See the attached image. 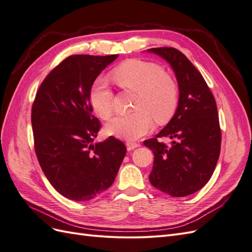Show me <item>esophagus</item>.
Returning <instances> with one entry per match:
<instances>
[{"label":"esophagus","mask_w":252,"mask_h":252,"mask_svg":"<svg viewBox=\"0 0 252 252\" xmlns=\"http://www.w3.org/2000/svg\"><path fill=\"white\" fill-rule=\"evenodd\" d=\"M126 147H127V150H133L134 148L140 147V144L139 143H133V142H127Z\"/></svg>","instance_id":"obj_1"}]
</instances>
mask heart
<instances>
[{"label": "heart", "mask_w": 252, "mask_h": 252, "mask_svg": "<svg viewBox=\"0 0 252 252\" xmlns=\"http://www.w3.org/2000/svg\"><path fill=\"white\" fill-rule=\"evenodd\" d=\"M118 85L135 93L134 112L113 118L106 126L111 135L136 140L155 126L168 122L177 109L179 91L175 82L158 65L143 60H129L113 72ZM90 104L104 120L112 114V91L105 79L97 80L90 90Z\"/></svg>", "instance_id": "1"}]
</instances>
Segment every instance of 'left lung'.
I'll list each match as a JSON object with an SVG mask.
<instances>
[{
  "mask_svg": "<svg viewBox=\"0 0 252 252\" xmlns=\"http://www.w3.org/2000/svg\"><path fill=\"white\" fill-rule=\"evenodd\" d=\"M170 65L179 86L173 117L156 138L144 141L152 150L151 185L171 196H186L203 188L216 169L220 150L218 108L202 74L181 51L172 47L150 48ZM173 139L170 148L157 137Z\"/></svg>",
  "mask_w": 252,
  "mask_h": 252,
  "instance_id": "1",
  "label": "left lung"
}]
</instances>
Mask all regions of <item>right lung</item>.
Masks as SVG:
<instances>
[{
    "label": "right lung",
    "mask_w": 252,
    "mask_h": 252,
    "mask_svg": "<svg viewBox=\"0 0 252 252\" xmlns=\"http://www.w3.org/2000/svg\"><path fill=\"white\" fill-rule=\"evenodd\" d=\"M118 55H75L41 84L32 110L35 154L52 187L67 199L85 202L108 189L126 147L109 136L94 143L101 125L93 114L90 90Z\"/></svg>",
    "instance_id": "1"
}]
</instances>
